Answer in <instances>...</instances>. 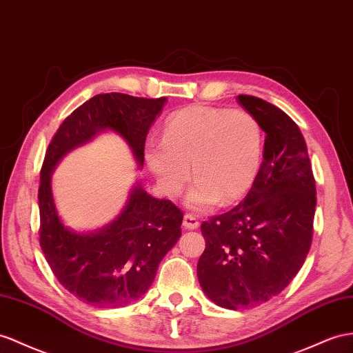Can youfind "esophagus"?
<instances>
[{
  "instance_id": "34e87169",
  "label": "esophagus",
  "mask_w": 353,
  "mask_h": 353,
  "mask_svg": "<svg viewBox=\"0 0 353 353\" xmlns=\"http://www.w3.org/2000/svg\"><path fill=\"white\" fill-rule=\"evenodd\" d=\"M183 227L186 230H196L198 227H200V222H198V219L195 218L194 214L191 213H186L183 216Z\"/></svg>"
}]
</instances>
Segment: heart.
<instances>
[{
  "mask_svg": "<svg viewBox=\"0 0 353 353\" xmlns=\"http://www.w3.org/2000/svg\"><path fill=\"white\" fill-rule=\"evenodd\" d=\"M263 150V130L252 114L191 105L168 117L161 141L148 143L146 161L168 195L182 191L192 165L196 182L188 204L205 210L218 201L231 204L249 191Z\"/></svg>",
  "mask_w": 353,
  "mask_h": 353,
  "instance_id": "1",
  "label": "heart"
}]
</instances>
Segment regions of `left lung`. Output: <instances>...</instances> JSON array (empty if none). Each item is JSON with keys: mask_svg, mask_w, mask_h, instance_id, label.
I'll list each match as a JSON object with an SVG mask.
<instances>
[{"mask_svg": "<svg viewBox=\"0 0 353 353\" xmlns=\"http://www.w3.org/2000/svg\"><path fill=\"white\" fill-rule=\"evenodd\" d=\"M237 101L265 132L263 164L245 200L201 223L205 249L196 264L204 294L230 310L267 303L291 283L310 250L316 209L298 125L261 98Z\"/></svg>", "mask_w": 353, "mask_h": 353, "instance_id": "8db88e82", "label": "left lung"}]
</instances>
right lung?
Instances as JSON below:
<instances>
[{
	"instance_id": "right-lung-1",
	"label": "right lung",
	"mask_w": 353,
	"mask_h": 353,
	"mask_svg": "<svg viewBox=\"0 0 353 353\" xmlns=\"http://www.w3.org/2000/svg\"><path fill=\"white\" fill-rule=\"evenodd\" d=\"M165 101V97L98 94L65 117L44 155L39 188L41 250L58 282L98 309L122 307L148 291L161 259L182 236L183 213L137 185L114 222L98 232L77 234L59 219L50 173L67 152L104 130L121 134L141 167L148 131Z\"/></svg>"
}]
</instances>
